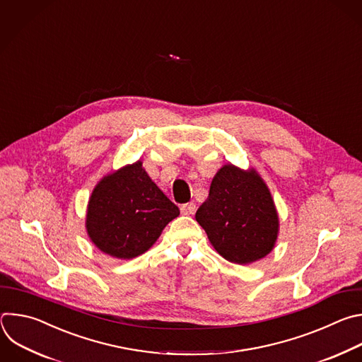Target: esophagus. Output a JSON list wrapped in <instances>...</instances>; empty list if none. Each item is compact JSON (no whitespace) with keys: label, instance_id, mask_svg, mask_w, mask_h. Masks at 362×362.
Returning <instances> with one entry per match:
<instances>
[{"label":"esophagus","instance_id":"esophagus-1","mask_svg":"<svg viewBox=\"0 0 362 362\" xmlns=\"http://www.w3.org/2000/svg\"><path fill=\"white\" fill-rule=\"evenodd\" d=\"M180 209L182 215H192L197 211V206L194 202H188V204H182Z\"/></svg>","mask_w":362,"mask_h":362}]
</instances>
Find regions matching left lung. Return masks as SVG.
<instances>
[{
	"mask_svg": "<svg viewBox=\"0 0 362 362\" xmlns=\"http://www.w3.org/2000/svg\"><path fill=\"white\" fill-rule=\"evenodd\" d=\"M195 220L216 252L241 265L268 255L279 230L278 212L264 180L254 168L245 171L233 164L215 174Z\"/></svg>",
	"mask_w": 362,
	"mask_h": 362,
	"instance_id": "obj_1",
	"label": "left lung"
}]
</instances>
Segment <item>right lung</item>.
<instances>
[{
  "mask_svg": "<svg viewBox=\"0 0 362 362\" xmlns=\"http://www.w3.org/2000/svg\"><path fill=\"white\" fill-rule=\"evenodd\" d=\"M178 215V206L136 161L105 175L95 185L86 227L98 250L114 258L131 259L148 251Z\"/></svg>",
  "mask_w": 362,
  "mask_h": 362,
  "instance_id": "right-lung-1",
  "label": "right lung"
}]
</instances>
